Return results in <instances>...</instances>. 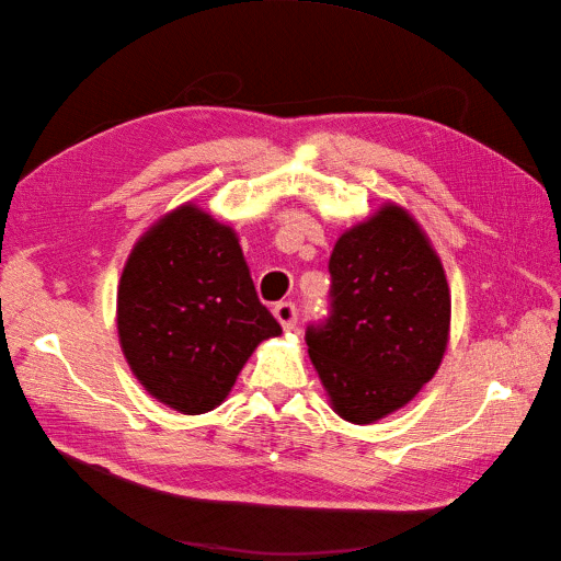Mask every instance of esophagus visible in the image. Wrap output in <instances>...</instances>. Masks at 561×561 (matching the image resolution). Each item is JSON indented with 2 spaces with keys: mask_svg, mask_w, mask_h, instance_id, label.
Listing matches in <instances>:
<instances>
[{
  "mask_svg": "<svg viewBox=\"0 0 561 561\" xmlns=\"http://www.w3.org/2000/svg\"><path fill=\"white\" fill-rule=\"evenodd\" d=\"M274 316H276V320L280 322L285 332L295 330V325H297V307H295L293 301H280V304H276V307H274Z\"/></svg>",
  "mask_w": 561,
  "mask_h": 561,
  "instance_id": "obj_1",
  "label": "esophagus"
}]
</instances>
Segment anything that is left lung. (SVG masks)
<instances>
[{"mask_svg":"<svg viewBox=\"0 0 561 561\" xmlns=\"http://www.w3.org/2000/svg\"><path fill=\"white\" fill-rule=\"evenodd\" d=\"M330 316L307 328L311 363L332 410L375 423L410 402L449 342L443 262L396 203L344 231L330 254Z\"/></svg>","mask_w":561,"mask_h":561,"instance_id":"left-lung-1","label":"left lung"}]
</instances>
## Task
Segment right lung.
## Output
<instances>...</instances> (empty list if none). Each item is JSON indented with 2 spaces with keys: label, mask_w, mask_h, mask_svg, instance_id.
Wrapping results in <instances>:
<instances>
[{
  "label": "right lung",
  "mask_w": 561,
  "mask_h": 561,
  "mask_svg": "<svg viewBox=\"0 0 561 561\" xmlns=\"http://www.w3.org/2000/svg\"><path fill=\"white\" fill-rule=\"evenodd\" d=\"M116 330L147 393L182 414L225 402L252 351L280 334L236 231L192 203L163 215L128 254Z\"/></svg>",
  "instance_id": "1"
}]
</instances>
